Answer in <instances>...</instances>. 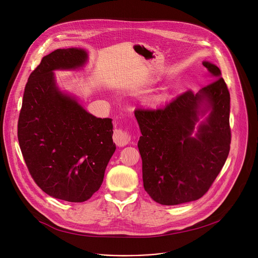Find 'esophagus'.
Instances as JSON below:
<instances>
[{
  "instance_id": "obj_1",
  "label": "esophagus",
  "mask_w": 258,
  "mask_h": 258,
  "mask_svg": "<svg viewBox=\"0 0 258 258\" xmlns=\"http://www.w3.org/2000/svg\"><path fill=\"white\" fill-rule=\"evenodd\" d=\"M131 139H132L131 134L125 130L117 128L113 133V141L119 147L127 145L131 142Z\"/></svg>"
}]
</instances>
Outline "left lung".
I'll list each match as a JSON object with an SVG mask.
<instances>
[{
    "label": "left lung",
    "mask_w": 258,
    "mask_h": 258,
    "mask_svg": "<svg viewBox=\"0 0 258 258\" xmlns=\"http://www.w3.org/2000/svg\"><path fill=\"white\" fill-rule=\"evenodd\" d=\"M203 65L215 80L198 93L189 90L163 107L135 111L142 133L138 147L144 189L162 205H177L205 195L230 152V92L219 68L210 62ZM202 103L212 113L193 138Z\"/></svg>",
    "instance_id": "8db88e82"
}]
</instances>
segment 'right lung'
<instances>
[{
  "label": "right lung",
  "mask_w": 258,
  "mask_h": 258,
  "mask_svg": "<svg viewBox=\"0 0 258 258\" xmlns=\"http://www.w3.org/2000/svg\"><path fill=\"white\" fill-rule=\"evenodd\" d=\"M87 61L82 49H58L45 56L28 78L17 136L34 182L48 195L84 202L103 182L116 147L111 118H97L62 94L55 69H76Z\"/></svg>",
  "instance_id": "right-lung-1"
}]
</instances>
